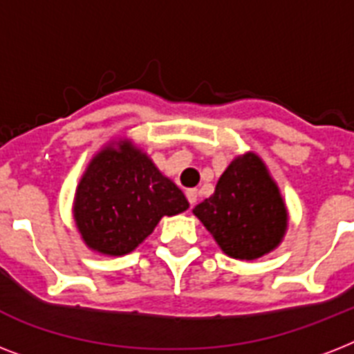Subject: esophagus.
<instances>
[{
	"label": "esophagus",
	"instance_id": "1",
	"mask_svg": "<svg viewBox=\"0 0 354 354\" xmlns=\"http://www.w3.org/2000/svg\"><path fill=\"white\" fill-rule=\"evenodd\" d=\"M198 189H187V191H185V196H187V200H189V204L191 205H194L196 204V200H198Z\"/></svg>",
	"mask_w": 354,
	"mask_h": 354
}]
</instances>
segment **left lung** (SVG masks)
Masks as SVG:
<instances>
[{
	"mask_svg": "<svg viewBox=\"0 0 354 354\" xmlns=\"http://www.w3.org/2000/svg\"><path fill=\"white\" fill-rule=\"evenodd\" d=\"M222 252L235 259H257L281 242L286 209L279 189L255 154L236 158L215 187V194L193 209Z\"/></svg>",
	"mask_w": 354,
	"mask_h": 354,
	"instance_id": "8db88e82",
	"label": "left lung"
}]
</instances>
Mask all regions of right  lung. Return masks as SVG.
I'll list each match as a JSON object with an SVG mask.
<instances>
[{
    "label": "right lung",
    "mask_w": 354,
    "mask_h": 354,
    "mask_svg": "<svg viewBox=\"0 0 354 354\" xmlns=\"http://www.w3.org/2000/svg\"><path fill=\"white\" fill-rule=\"evenodd\" d=\"M189 207L183 193L130 143L99 152L80 180L75 222L91 250L124 255L154 232L163 215Z\"/></svg>",
    "instance_id": "1"
}]
</instances>
